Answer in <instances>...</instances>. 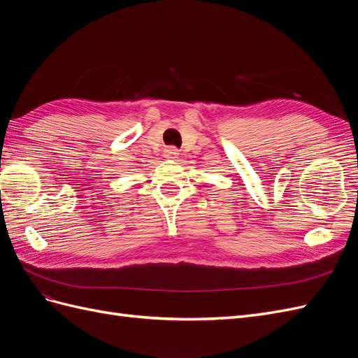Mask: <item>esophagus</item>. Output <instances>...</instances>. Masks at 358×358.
<instances>
[{"label": "esophagus", "instance_id": "obj_1", "mask_svg": "<svg viewBox=\"0 0 358 358\" xmlns=\"http://www.w3.org/2000/svg\"><path fill=\"white\" fill-rule=\"evenodd\" d=\"M178 157H179V150H178L176 148H167V149L164 150V158H167V159H170V161L176 159Z\"/></svg>", "mask_w": 358, "mask_h": 358}]
</instances>
